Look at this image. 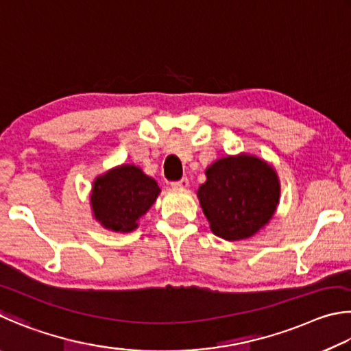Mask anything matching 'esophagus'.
<instances>
[{"mask_svg": "<svg viewBox=\"0 0 351 351\" xmlns=\"http://www.w3.org/2000/svg\"><path fill=\"white\" fill-rule=\"evenodd\" d=\"M189 185V180H188V177H182L180 180H177V182H172L171 183V186L172 188H176V189H179V188H186Z\"/></svg>", "mask_w": 351, "mask_h": 351, "instance_id": "obj_1", "label": "esophagus"}]
</instances>
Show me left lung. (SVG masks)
I'll list each match as a JSON object with an SVG mask.
<instances>
[{"label":"left lung","instance_id":"obj_1","mask_svg":"<svg viewBox=\"0 0 351 351\" xmlns=\"http://www.w3.org/2000/svg\"><path fill=\"white\" fill-rule=\"evenodd\" d=\"M197 197L214 234L225 241L254 236L279 204L280 185L265 160L241 154L219 158L206 169Z\"/></svg>","mask_w":351,"mask_h":351}]
</instances>
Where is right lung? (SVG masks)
<instances>
[{"label":"right lung","mask_w":351,"mask_h":351,"mask_svg":"<svg viewBox=\"0 0 351 351\" xmlns=\"http://www.w3.org/2000/svg\"><path fill=\"white\" fill-rule=\"evenodd\" d=\"M160 194L157 182L134 165H121L98 176L90 205L95 220L106 230L131 232Z\"/></svg>","instance_id":"obj_1"}]
</instances>
